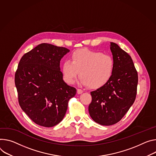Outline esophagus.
Masks as SVG:
<instances>
[{"label": "esophagus", "mask_w": 156, "mask_h": 156, "mask_svg": "<svg viewBox=\"0 0 156 156\" xmlns=\"http://www.w3.org/2000/svg\"><path fill=\"white\" fill-rule=\"evenodd\" d=\"M83 90L81 89H77V93L78 94H81L83 93Z\"/></svg>", "instance_id": "1"}]
</instances>
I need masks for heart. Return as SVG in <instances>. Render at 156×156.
Masks as SVG:
<instances>
[{
    "mask_svg": "<svg viewBox=\"0 0 156 156\" xmlns=\"http://www.w3.org/2000/svg\"><path fill=\"white\" fill-rule=\"evenodd\" d=\"M114 68V60L109 55L80 49L71 55V61L65 60L63 63L62 72L68 84H73L80 72V84L98 89L111 80Z\"/></svg>",
    "mask_w": 156,
    "mask_h": 156,
    "instance_id": "heart-1",
    "label": "heart"
}]
</instances>
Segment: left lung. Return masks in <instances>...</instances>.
Masks as SVG:
<instances>
[{"mask_svg": "<svg viewBox=\"0 0 156 156\" xmlns=\"http://www.w3.org/2000/svg\"><path fill=\"white\" fill-rule=\"evenodd\" d=\"M110 50L114 72L106 85L91 92L92 101L88 107L91 118L103 126L115 124L123 118L135 101L138 83L130 55L113 42Z\"/></svg>", "mask_w": 156, "mask_h": 156, "instance_id": "1", "label": "left lung"}]
</instances>
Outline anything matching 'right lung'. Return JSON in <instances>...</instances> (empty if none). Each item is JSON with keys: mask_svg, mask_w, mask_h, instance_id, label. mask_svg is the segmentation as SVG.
<instances>
[{"mask_svg": "<svg viewBox=\"0 0 156 156\" xmlns=\"http://www.w3.org/2000/svg\"><path fill=\"white\" fill-rule=\"evenodd\" d=\"M69 50L41 44L20 59L15 75L19 103L35 123L50 127L60 122L76 90L63 81L60 63Z\"/></svg>", "mask_w": 156, "mask_h": 156, "instance_id": "right-lung-1", "label": "right lung"}]
</instances>
